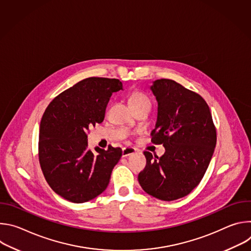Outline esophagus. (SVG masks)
<instances>
[{
	"instance_id": "1",
	"label": "esophagus",
	"mask_w": 251,
	"mask_h": 251,
	"mask_svg": "<svg viewBox=\"0 0 251 251\" xmlns=\"http://www.w3.org/2000/svg\"><path fill=\"white\" fill-rule=\"evenodd\" d=\"M136 152V150L134 148H129V147H125L122 150V157H128L132 154H134Z\"/></svg>"
}]
</instances>
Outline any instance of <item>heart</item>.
Listing matches in <instances>:
<instances>
[{
  "label": "heart",
  "mask_w": 251,
  "mask_h": 251,
  "mask_svg": "<svg viewBox=\"0 0 251 251\" xmlns=\"http://www.w3.org/2000/svg\"><path fill=\"white\" fill-rule=\"evenodd\" d=\"M129 103L132 108H136L142 105H151L149 97L141 91H133L129 96Z\"/></svg>",
  "instance_id": "obj_1"
}]
</instances>
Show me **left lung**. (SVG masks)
<instances>
[{
    "instance_id": "8db88e82",
    "label": "left lung",
    "mask_w": 251,
    "mask_h": 251,
    "mask_svg": "<svg viewBox=\"0 0 251 251\" xmlns=\"http://www.w3.org/2000/svg\"><path fill=\"white\" fill-rule=\"evenodd\" d=\"M151 90L158 117L151 132L154 144H163L160 158L148 151L145 169L138 175L142 189L162 201L189 195L201 181L217 144L209 107L198 93L171 79H158Z\"/></svg>"
}]
</instances>
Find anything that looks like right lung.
Segmentation results:
<instances>
[{
    "mask_svg": "<svg viewBox=\"0 0 251 251\" xmlns=\"http://www.w3.org/2000/svg\"><path fill=\"white\" fill-rule=\"evenodd\" d=\"M116 78L88 77L58 94L47 107L40 125L39 160L50 187L75 203L93 200L109 184L121 148L88 149L89 127L104 120Z\"/></svg>",
    "mask_w": 251,
    "mask_h": 251,
    "instance_id": "add662e5",
    "label": "right lung"
}]
</instances>
